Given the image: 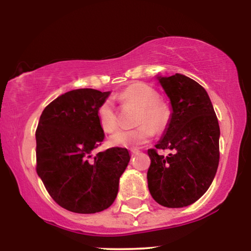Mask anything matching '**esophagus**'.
Masks as SVG:
<instances>
[{"label":"esophagus","instance_id":"1","mask_svg":"<svg viewBox=\"0 0 251 251\" xmlns=\"http://www.w3.org/2000/svg\"><path fill=\"white\" fill-rule=\"evenodd\" d=\"M130 151H132V153H133V154H135V153L139 152V150H136V149H132Z\"/></svg>","mask_w":251,"mask_h":251}]
</instances>
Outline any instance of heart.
Segmentation results:
<instances>
[{
  "label": "heart",
  "mask_w": 251,
  "mask_h": 251,
  "mask_svg": "<svg viewBox=\"0 0 251 251\" xmlns=\"http://www.w3.org/2000/svg\"><path fill=\"white\" fill-rule=\"evenodd\" d=\"M123 105L139 108L136 116V128L118 130L110 137V143L116 147L137 148L143 146L154 135L162 132L172 118V108L159 98L158 92L148 84L136 82L126 86L117 97ZM98 118L101 128L105 133H112L118 127V117L110 100H105L99 107Z\"/></svg>",
  "instance_id": "1"
}]
</instances>
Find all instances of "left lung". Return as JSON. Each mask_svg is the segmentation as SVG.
<instances>
[{
	"label": "left lung",
	"instance_id": "8db88e82",
	"mask_svg": "<svg viewBox=\"0 0 251 251\" xmlns=\"http://www.w3.org/2000/svg\"><path fill=\"white\" fill-rule=\"evenodd\" d=\"M173 114L165 136L148 150V186L158 203L181 208L209 188L220 162V125L206 90L181 74L159 77ZM168 149V156L157 153Z\"/></svg>",
	"mask_w": 251,
	"mask_h": 251
}]
</instances>
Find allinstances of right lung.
Segmentation results:
<instances>
[{
    "label": "right lung",
    "mask_w": 251,
    "mask_h": 251,
    "mask_svg": "<svg viewBox=\"0 0 251 251\" xmlns=\"http://www.w3.org/2000/svg\"><path fill=\"white\" fill-rule=\"evenodd\" d=\"M110 92L78 89L48 104L36 128V172L59 206L78 214L107 209L129 161L125 148L92 156L104 139L99 107Z\"/></svg>",
    "instance_id": "right-lung-1"
}]
</instances>
